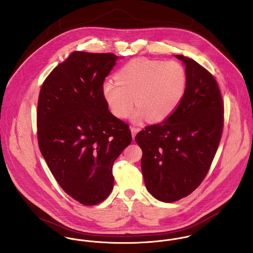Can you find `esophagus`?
<instances>
[{"mask_svg": "<svg viewBox=\"0 0 253 253\" xmlns=\"http://www.w3.org/2000/svg\"><path fill=\"white\" fill-rule=\"evenodd\" d=\"M130 129H131L132 136H133V138H134V137L136 136V134H137V132L139 131V128H136V127H131Z\"/></svg>", "mask_w": 253, "mask_h": 253, "instance_id": "34e87169", "label": "esophagus"}]
</instances>
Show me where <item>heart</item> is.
Returning <instances> with one entry per match:
<instances>
[{
    "mask_svg": "<svg viewBox=\"0 0 253 253\" xmlns=\"http://www.w3.org/2000/svg\"><path fill=\"white\" fill-rule=\"evenodd\" d=\"M102 85V93L110 111L117 118L128 117L137 107L131 119L145 118L160 123L170 117L185 95L187 74L177 61L146 58H134Z\"/></svg>",
    "mask_w": 253,
    "mask_h": 253,
    "instance_id": "1",
    "label": "heart"
}]
</instances>
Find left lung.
Returning <instances> with one entry per match:
<instances>
[{"mask_svg":"<svg viewBox=\"0 0 253 253\" xmlns=\"http://www.w3.org/2000/svg\"><path fill=\"white\" fill-rule=\"evenodd\" d=\"M185 65L187 86L174 113L140 131L141 171L149 194L170 203L192 194L207 174L223 127V103L214 77L192 58Z\"/></svg>","mask_w":253,"mask_h":253,"instance_id":"obj_1","label":"left lung"}]
</instances>
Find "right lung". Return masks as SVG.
I'll use <instances>...</instances> for the list:
<instances>
[{
	"instance_id": "right-lung-1",
	"label": "right lung",
	"mask_w": 253,
	"mask_h": 253,
	"mask_svg": "<svg viewBox=\"0 0 253 253\" xmlns=\"http://www.w3.org/2000/svg\"><path fill=\"white\" fill-rule=\"evenodd\" d=\"M118 58L74 51L39 92L40 152L62 190L86 206L110 195L114 162L132 141L129 126L109 111L102 93Z\"/></svg>"
}]
</instances>
